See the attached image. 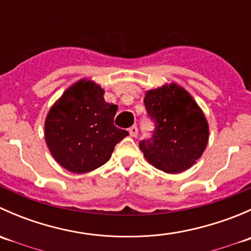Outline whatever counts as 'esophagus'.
<instances>
[{"label": "esophagus", "instance_id": "1", "mask_svg": "<svg viewBox=\"0 0 251 251\" xmlns=\"http://www.w3.org/2000/svg\"><path fill=\"white\" fill-rule=\"evenodd\" d=\"M128 132H130L131 137H136V136L138 135V128H137V126H136V125L131 126V127L128 128Z\"/></svg>", "mask_w": 251, "mask_h": 251}]
</instances>
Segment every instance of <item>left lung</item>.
Returning <instances> with one entry per match:
<instances>
[{
    "label": "left lung",
    "mask_w": 251,
    "mask_h": 251,
    "mask_svg": "<svg viewBox=\"0 0 251 251\" xmlns=\"http://www.w3.org/2000/svg\"><path fill=\"white\" fill-rule=\"evenodd\" d=\"M144 105L154 123L151 138L140 142L147 160L168 174L191 168L209 140L207 121L196 100L183 88L171 83L148 91Z\"/></svg>",
    "instance_id": "left-lung-1"
}]
</instances>
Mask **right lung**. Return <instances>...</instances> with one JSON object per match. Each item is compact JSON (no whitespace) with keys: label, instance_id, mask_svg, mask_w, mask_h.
Here are the masks:
<instances>
[{"label":"right lung","instance_id":"1","mask_svg":"<svg viewBox=\"0 0 251 251\" xmlns=\"http://www.w3.org/2000/svg\"><path fill=\"white\" fill-rule=\"evenodd\" d=\"M104 91L80 80L50 108L45 124L48 149L59 165L75 174L90 173L110 159L114 147L128 135L114 125L118 105Z\"/></svg>","mask_w":251,"mask_h":251}]
</instances>
